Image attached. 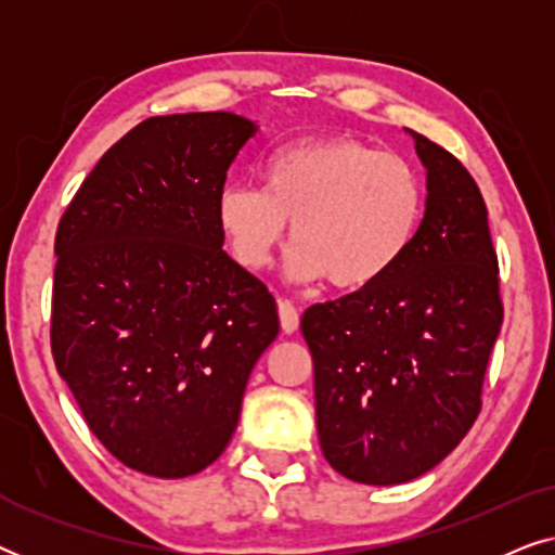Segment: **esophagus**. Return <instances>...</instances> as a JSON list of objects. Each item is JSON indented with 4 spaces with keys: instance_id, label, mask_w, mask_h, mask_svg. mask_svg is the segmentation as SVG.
Returning a JSON list of instances; mask_svg holds the SVG:
<instances>
[{
    "instance_id": "1",
    "label": "esophagus",
    "mask_w": 555,
    "mask_h": 555,
    "mask_svg": "<svg viewBox=\"0 0 555 555\" xmlns=\"http://www.w3.org/2000/svg\"><path fill=\"white\" fill-rule=\"evenodd\" d=\"M278 315H280V328H283V333L298 331L300 315H298V308H295L291 300H278Z\"/></svg>"
}]
</instances>
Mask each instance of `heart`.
<instances>
[{"instance_id":"1","label":"heart","mask_w":555,"mask_h":555,"mask_svg":"<svg viewBox=\"0 0 555 555\" xmlns=\"http://www.w3.org/2000/svg\"><path fill=\"white\" fill-rule=\"evenodd\" d=\"M262 184H227L217 196L219 230L247 272L270 268L291 222L287 275L361 291L389 275L420 234V173L353 135L287 143L264 162Z\"/></svg>"}]
</instances>
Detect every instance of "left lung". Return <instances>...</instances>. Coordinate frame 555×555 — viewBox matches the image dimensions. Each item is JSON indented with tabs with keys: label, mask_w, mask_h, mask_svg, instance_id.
<instances>
[{
	"label": "left lung",
	"mask_w": 555,
	"mask_h": 555,
	"mask_svg": "<svg viewBox=\"0 0 555 555\" xmlns=\"http://www.w3.org/2000/svg\"><path fill=\"white\" fill-rule=\"evenodd\" d=\"M427 169L414 245L378 283L302 313L328 465L363 485L429 473L473 427L503 325L488 207L469 171L409 131Z\"/></svg>",
	"instance_id": "8db88e82"
}]
</instances>
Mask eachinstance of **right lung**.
Returning a JSON list of instances; mask_svg holds the SVG:
<instances>
[{"instance_id":"obj_1","label":"right lung","mask_w":555,"mask_h":555,"mask_svg":"<svg viewBox=\"0 0 555 555\" xmlns=\"http://www.w3.org/2000/svg\"><path fill=\"white\" fill-rule=\"evenodd\" d=\"M253 120L156 116L105 151L55 237L50 344L88 427L135 473L209 467L278 338L275 298L224 253L217 196Z\"/></svg>"}]
</instances>
